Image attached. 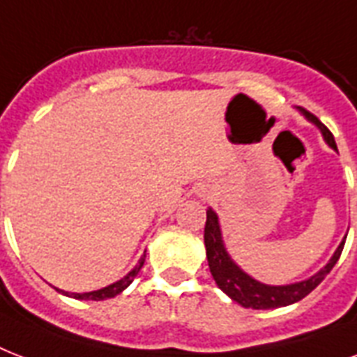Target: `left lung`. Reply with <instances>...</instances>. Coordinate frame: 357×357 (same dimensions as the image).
<instances>
[{
  "label": "left lung",
  "mask_w": 357,
  "mask_h": 357,
  "mask_svg": "<svg viewBox=\"0 0 357 357\" xmlns=\"http://www.w3.org/2000/svg\"><path fill=\"white\" fill-rule=\"evenodd\" d=\"M302 113L305 114V119L319 126V129L324 135L328 144L332 146L333 150H337V144L333 140L332 131L321 120L317 119L315 114H311L310 111L302 109ZM204 243H206L209 271H211L218 287L222 289L224 293L228 294L234 302L241 304L243 307H252V310H274V307H283V305L294 304V302H298L304 296H307L330 274V271H332L339 257H341V252H343L344 246L343 241V243L339 244V248L335 250V254L332 255L330 263L317 272L315 276H311L310 280H304V282L300 283H291V285H265V283L250 278L248 274H244L235 265L234 261L229 259L228 252H226L222 244V235H220L217 213L213 211V209H207Z\"/></svg>",
  "instance_id": "1"
}]
</instances>
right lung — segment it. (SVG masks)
<instances>
[{
    "label": "right lung",
    "mask_w": 357,
    "mask_h": 357,
    "mask_svg": "<svg viewBox=\"0 0 357 357\" xmlns=\"http://www.w3.org/2000/svg\"><path fill=\"white\" fill-rule=\"evenodd\" d=\"M144 257H146V252L142 254V257H140L139 265L135 266L133 271L129 272L128 276L122 278V280H119L116 283H113V285H109V287H103V289H98V291H92V293H64L68 294V296H74V298H79V300H105V298H113V296H116V294H120L123 291V289L128 287L129 283L133 282L135 276L139 274V271L142 268V265H144Z\"/></svg>",
    "instance_id": "right-lung-1"
}]
</instances>
